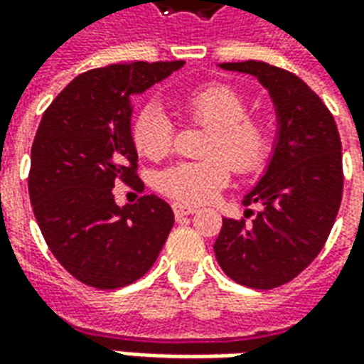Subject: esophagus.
<instances>
[{
	"label": "esophagus",
	"instance_id": "obj_1",
	"mask_svg": "<svg viewBox=\"0 0 364 364\" xmlns=\"http://www.w3.org/2000/svg\"><path fill=\"white\" fill-rule=\"evenodd\" d=\"M195 213H197V208H195V206L181 205V203H175L173 205L175 218H183V216H189V214H195Z\"/></svg>",
	"mask_w": 364,
	"mask_h": 364
}]
</instances>
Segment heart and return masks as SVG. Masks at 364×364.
Returning a JSON list of instances; mask_svg holds the SVG:
<instances>
[{
	"label": "heart",
	"instance_id": "1",
	"mask_svg": "<svg viewBox=\"0 0 364 364\" xmlns=\"http://www.w3.org/2000/svg\"><path fill=\"white\" fill-rule=\"evenodd\" d=\"M179 109L195 124L210 128L205 161H181L156 179L158 189L187 205H203L230 181V167L240 175L255 173L267 156V134L257 120L247 119L244 97L228 85H206L179 99ZM132 142L142 156L166 158L173 146V124L156 101L146 103L132 120Z\"/></svg>",
	"mask_w": 364,
	"mask_h": 364
}]
</instances>
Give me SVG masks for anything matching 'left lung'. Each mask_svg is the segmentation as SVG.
I'll return each mask as SVG.
<instances>
[{"mask_svg":"<svg viewBox=\"0 0 364 364\" xmlns=\"http://www.w3.org/2000/svg\"><path fill=\"white\" fill-rule=\"evenodd\" d=\"M220 68L259 80L279 128L265 173L244 197L261 213L250 224L224 218L214 253L232 281L269 290L302 273L333 228L343 195L341 140L333 114L298 75L257 60Z\"/></svg>","mask_w":364,"mask_h":364,"instance_id":"obj_1","label":"left lung"}]
</instances>
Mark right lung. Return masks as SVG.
Returning <instances> with one entry per match:
<instances>
[{
    "mask_svg": "<svg viewBox=\"0 0 364 364\" xmlns=\"http://www.w3.org/2000/svg\"><path fill=\"white\" fill-rule=\"evenodd\" d=\"M185 62H128L77 75L44 111L31 148L28 197L46 244L68 273L101 290L127 287L150 271L173 228V210L156 195L119 206V181L138 179L130 97Z\"/></svg>",
    "mask_w": 364,
    "mask_h": 364,
    "instance_id": "obj_1",
    "label": "right lung"
}]
</instances>
